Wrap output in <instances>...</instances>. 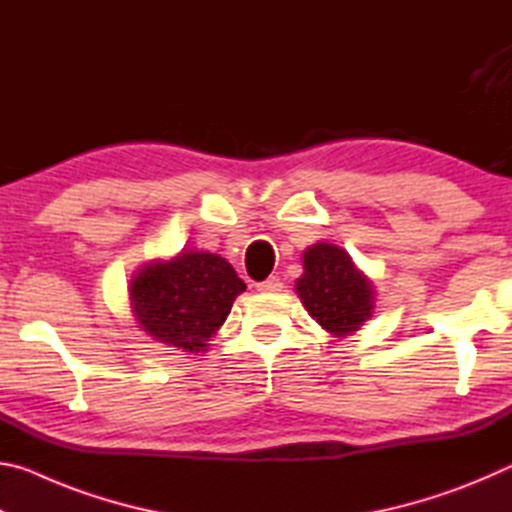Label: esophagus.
<instances>
[{"mask_svg":"<svg viewBox=\"0 0 512 512\" xmlns=\"http://www.w3.org/2000/svg\"><path fill=\"white\" fill-rule=\"evenodd\" d=\"M255 289L262 291V293H277V291H282V282L277 280V277H268V280L259 282Z\"/></svg>","mask_w":512,"mask_h":512,"instance_id":"1","label":"esophagus"}]
</instances>
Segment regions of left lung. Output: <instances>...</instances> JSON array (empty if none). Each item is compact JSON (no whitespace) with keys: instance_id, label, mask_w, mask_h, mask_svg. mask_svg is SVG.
<instances>
[{"instance_id":"8db88e82","label":"left lung","mask_w":512,"mask_h":512,"mask_svg":"<svg viewBox=\"0 0 512 512\" xmlns=\"http://www.w3.org/2000/svg\"><path fill=\"white\" fill-rule=\"evenodd\" d=\"M305 273L296 282L302 305L334 336H348L372 314L375 287L343 248L318 241L302 255Z\"/></svg>"}]
</instances>
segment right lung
Returning <instances> with one entry per match:
<instances>
[{
	"instance_id": "obj_1",
	"label": "right lung",
	"mask_w": 512,
	"mask_h": 512,
	"mask_svg": "<svg viewBox=\"0 0 512 512\" xmlns=\"http://www.w3.org/2000/svg\"><path fill=\"white\" fill-rule=\"evenodd\" d=\"M246 284L223 257L183 250L171 262L142 266L131 280V305L146 334L183 352H205Z\"/></svg>"
}]
</instances>
